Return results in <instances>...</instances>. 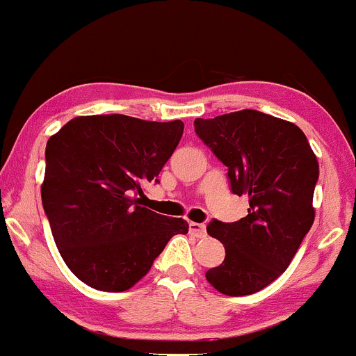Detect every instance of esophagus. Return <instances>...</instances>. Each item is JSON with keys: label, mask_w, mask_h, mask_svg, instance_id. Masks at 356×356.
Listing matches in <instances>:
<instances>
[{"label": "esophagus", "mask_w": 356, "mask_h": 356, "mask_svg": "<svg viewBox=\"0 0 356 356\" xmlns=\"http://www.w3.org/2000/svg\"><path fill=\"white\" fill-rule=\"evenodd\" d=\"M189 231H191L192 236H195V238H206V226H204V224L191 222L189 224Z\"/></svg>", "instance_id": "34e87169"}]
</instances>
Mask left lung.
I'll return each instance as SVG.
<instances>
[{"instance_id":"left-lung-1","label":"left lung","mask_w":356,"mask_h":356,"mask_svg":"<svg viewBox=\"0 0 356 356\" xmlns=\"http://www.w3.org/2000/svg\"><path fill=\"white\" fill-rule=\"evenodd\" d=\"M194 127L227 167L231 191L249 199L246 218L207 226L226 257L206 280L222 295H252L283 275L312 229L316 155L300 127L257 110L195 118Z\"/></svg>"}]
</instances>
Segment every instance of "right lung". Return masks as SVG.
<instances>
[{
	"mask_svg": "<svg viewBox=\"0 0 356 356\" xmlns=\"http://www.w3.org/2000/svg\"><path fill=\"white\" fill-rule=\"evenodd\" d=\"M184 132L181 120L75 117L47 142L43 209L70 271L100 291L132 288L189 224L138 206Z\"/></svg>",
	"mask_w": 356,
	"mask_h": 356,
	"instance_id": "obj_1",
	"label": "right lung"
}]
</instances>
